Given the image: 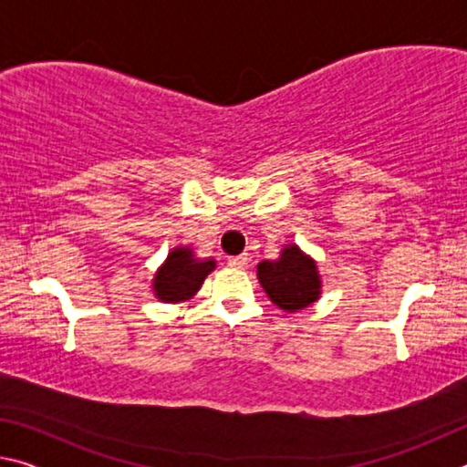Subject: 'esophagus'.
I'll list each match as a JSON object with an SVG mask.
<instances>
[{
	"mask_svg": "<svg viewBox=\"0 0 467 467\" xmlns=\"http://www.w3.org/2000/svg\"><path fill=\"white\" fill-rule=\"evenodd\" d=\"M247 264H249L247 253H243V255H236V257H228V265L231 267H239V270H243V267H247Z\"/></svg>",
	"mask_w": 467,
	"mask_h": 467,
	"instance_id": "esophagus-1",
	"label": "esophagus"
}]
</instances>
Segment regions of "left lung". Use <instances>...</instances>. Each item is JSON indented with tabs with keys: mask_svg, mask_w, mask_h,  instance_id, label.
<instances>
[{
	"mask_svg": "<svg viewBox=\"0 0 467 467\" xmlns=\"http://www.w3.org/2000/svg\"><path fill=\"white\" fill-rule=\"evenodd\" d=\"M257 280L272 303L286 313L303 311L321 296L317 262L295 243L284 244L278 259L259 262Z\"/></svg>",
	"mask_w": 467,
	"mask_h": 467,
	"instance_id": "obj_1",
	"label": "left lung"
}]
</instances>
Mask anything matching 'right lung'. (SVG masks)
<instances>
[{"label":"right lung","instance_id":"right-lung-1","mask_svg":"<svg viewBox=\"0 0 467 467\" xmlns=\"http://www.w3.org/2000/svg\"><path fill=\"white\" fill-rule=\"evenodd\" d=\"M214 267L216 259H200L192 247H175L154 274V296L162 303H183L202 288Z\"/></svg>","mask_w":467,"mask_h":467}]
</instances>
